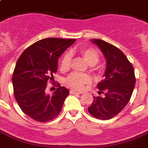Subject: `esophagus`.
I'll return each mask as SVG.
<instances>
[{
    "instance_id": "34e87169",
    "label": "esophagus",
    "mask_w": 148,
    "mask_h": 148,
    "mask_svg": "<svg viewBox=\"0 0 148 148\" xmlns=\"http://www.w3.org/2000/svg\"><path fill=\"white\" fill-rule=\"evenodd\" d=\"M70 93L72 95H80L82 94L81 92H77V91H74V90H71Z\"/></svg>"
}]
</instances>
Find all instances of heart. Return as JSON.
I'll return each mask as SVG.
<instances>
[{"instance_id": "1", "label": "heart", "mask_w": 148, "mask_h": 148, "mask_svg": "<svg viewBox=\"0 0 148 148\" xmlns=\"http://www.w3.org/2000/svg\"><path fill=\"white\" fill-rule=\"evenodd\" d=\"M79 54L83 57L87 63L91 65V68L93 71H95L96 64L100 60V55L98 52L95 48L92 47H83L79 49ZM71 54L69 53H65L62 56L60 63V69L61 71H66L71 67ZM92 79L88 74H79L77 73H73L67 77L66 84L70 88L76 90L83 89L85 85L91 83Z\"/></svg>"}]
</instances>
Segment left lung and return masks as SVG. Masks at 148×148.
<instances>
[{
	"label": "left lung",
	"mask_w": 148,
	"mask_h": 148,
	"mask_svg": "<svg viewBox=\"0 0 148 148\" xmlns=\"http://www.w3.org/2000/svg\"><path fill=\"white\" fill-rule=\"evenodd\" d=\"M106 60L104 79L97 84L99 94L93 97L88 108L90 115L101 120H109L117 115L130 100L136 83L134 69L124 53L115 46L101 39L94 38Z\"/></svg>",
	"instance_id": "obj_1"
}]
</instances>
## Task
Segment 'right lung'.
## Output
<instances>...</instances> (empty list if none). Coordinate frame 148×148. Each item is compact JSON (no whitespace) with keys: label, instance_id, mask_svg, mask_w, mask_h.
<instances>
[{"label":"right lung","instance_id":"obj_1","mask_svg":"<svg viewBox=\"0 0 148 148\" xmlns=\"http://www.w3.org/2000/svg\"><path fill=\"white\" fill-rule=\"evenodd\" d=\"M76 39L47 38L33 43L19 56L13 74L15 98L21 110L39 122L54 119L61 112L69 91L57 84L52 96L46 95L48 82L57 71V62L62 53Z\"/></svg>","mask_w":148,"mask_h":148}]
</instances>
